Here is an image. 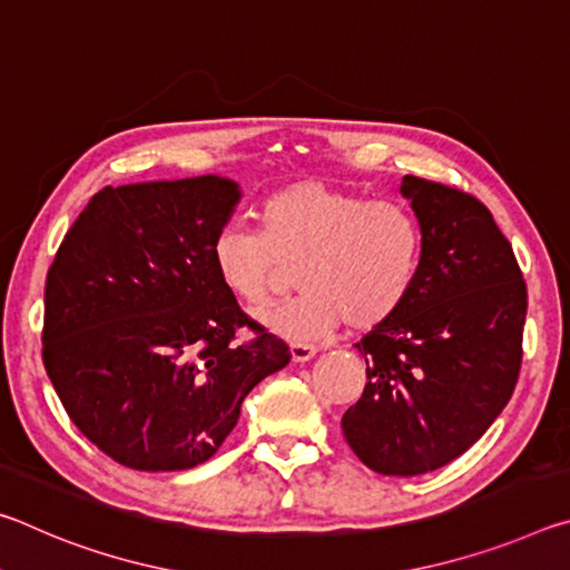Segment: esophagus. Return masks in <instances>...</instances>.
Returning <instances> with one entry per match:
<instances>
[{"mask_svg": "<svg viewBox=\"0 0 570 570\" xmlns=\"http://www.w3.org/2000/svg\"><path fill=\"white\" fill-rule=\"evenodd\" d=\"M288 350H292V360L296 364H304L308 360H314L316 352H320L314 344H292V346H288Z\"/></svg>", "mask_w": 570, "mask_h": 570, "instance_id": "34e87169", "label": "esophagus"}]
</instances>
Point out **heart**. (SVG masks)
<instances>
[{"label":"heart","mask_w":570,"mask_h":570,"mask_svg":"<svg viewBox=\"0 0 570 570\" xmlns=\"http://www.w3.org/2000/svg\"><path fill=\"white\" fill-rule=\"evenodd\" d=\"M258 230L220 228L210 248L218 282L248 308H264L298 268L304 294L264 322L292 342H312L342 322L366 332L407 302L422 262V228L407 208L370 200L324 178L276 190Z\"/></svg>","instance_id":"1"}]
</instances>
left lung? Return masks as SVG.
Segmentation results:
<instances>
[{
	"mask_svg": "<svg viewBox=\"0 0 570 570\" xmlns=\"http://www.w3.org/2000/svg\"><path fill=\"white\" fill-rule=\"evenodd\" d=\"M422 228L407 302L354 346L366 384L344 438L380 475H422L460 458L513 397L528 288L513 246L470 193L404 176Z\"/></svg>",
	"mask_w": 570,
	"mask_h": 570,
	"instance_id": "obj_1",
	"label": "left lung"
}]
</instances>
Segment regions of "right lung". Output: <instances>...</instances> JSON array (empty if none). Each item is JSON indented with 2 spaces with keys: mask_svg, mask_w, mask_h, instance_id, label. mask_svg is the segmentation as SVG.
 I'll return each instance as SVG.
<instances>
[{
  "mask_svg": "<svg viewBox=\"0 0 570 570\" xmlns=\"http://www.w3.org/2000/svg\"><path fill=\"white\" fill-rule=\"evenodd\" d=\"M238 200L220 176L108 186L47 272V377L77 430L125 468L214 458L246 394L292 360L218 282L210 248ZM240 325L257 340L234 345Z\"/></svg>",
  "mask_w": 570,
  "mask_h": 570,
  "instance_id": "1",
  "label": "right lung"
}]
</instances>
